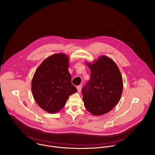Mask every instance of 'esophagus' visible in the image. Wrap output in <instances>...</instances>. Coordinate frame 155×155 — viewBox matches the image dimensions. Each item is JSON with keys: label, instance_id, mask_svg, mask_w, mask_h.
Returning <instances> with one entry per match:
<instances>
[{"label": "esophagus", "instance_id": "34e87169", "mask_svg": "<svg viewBox=\"0 0 155 155\" xmlns=\"http://www.w3.org/2000/svg\"><path fill=\"white\" fill-rule=\"evenodd\" d=\"M77 89H78V92H80V91H81V89H82V86H81V85H78V86H77Z\"/></svg>", "mask_w": 155, "mask_h": 155}]
</instances>
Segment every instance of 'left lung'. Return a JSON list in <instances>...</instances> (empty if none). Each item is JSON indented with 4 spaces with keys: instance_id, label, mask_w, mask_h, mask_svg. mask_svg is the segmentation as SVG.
I'll return each instance as SVG.
<instances>
[{
    "instance_id": "8db88e82",
    "label": "left lung",
    "mask_w": 155,
    "mask_h": 155,
    "mask_svg": "<svg viewBox=\"0 0 155 155\" xmlns=\"http://www.w3.org/2000/svg\"><path fill=\"white\" fill-rule=\"evenodd\" d=\"M87 65L91 74L82 90L84 106L92 114L102 115L118 103L123 90L122 78L114 62L107 56Z\"/></svg>"
}]
</instances>
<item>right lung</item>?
Segmentation results:
<instances>
[{
	"mask_svg": "<svg viewBox=\"0 0 155 155\" xmlns=\"http://www.w3.org/2000/svg\"><path fill=\"white\" fill-rule=\"evenodd\" d=\"M68 61L65 54H53L42 62L34 74L31 82L33 97L38 105L48 113L61 110L68 97L77 91L71 84Z\"/></svg>",
	"mask_w": 155,
	"mask_h": 155,
	"instance_id": "1",
	"label": "right lung"
}]
</instances>
